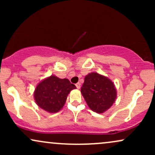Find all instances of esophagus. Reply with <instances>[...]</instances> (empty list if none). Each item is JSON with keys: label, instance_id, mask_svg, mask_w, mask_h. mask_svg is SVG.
Segmentation results:
<instances>
[{"label": "esophagus", "instance_id": "esophagus-1", "mask_svg": "<svg viewBox=\"0 0 155 155\" xmlns=\"http://www.w3.org/2000/svg\"><path fill=\"white\" fill-rule=\"evenodd\" d=\"M76 88H77V89H80V87H81V84H80L79 82L76 83Z\"/></svg>", "mask_w": 155, "mask_h": 155}]
</instances>
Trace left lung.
I'll list each match as a JSON object with an SVG mask.
<instances>
[{
  "instance_id": "1",
  "label": "left lung",
  "mask_w": 155,
  "mask_h": 155,
  "mask_svg": "<svg viewBox=\"0 0 155 155\" xmlns=\"http://www.w3.org/2000/svg\"><path fill=\"white\" fill-rule=\"evenodd\" d=\"M81 92L90 109L96 113H104L108 110L117 97L113 82L95 72L85 76Z\"/></svg>"
}]
</instances>
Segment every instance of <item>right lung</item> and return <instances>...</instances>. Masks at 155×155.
I'll list each match as a JSON object with an SVG mask.
<instances>
[{
    "instance_id": "obj_1",
    "label": "right lung",
    "mask_w": 155,
    "mask_h": 155,
    "mask_svg": "<svg viewBox=\"0 0 155 155\" xmlns=\"http://www.w3.org/2000/svg\"><path fill=\"white\" fill-rule=\"evenodd\" d=\"M76 88L68 79L52 75L37 85L34 92L35 103L42 109L56 113L63 107L69 92Z\"/></svg>"
}]
</instances>
